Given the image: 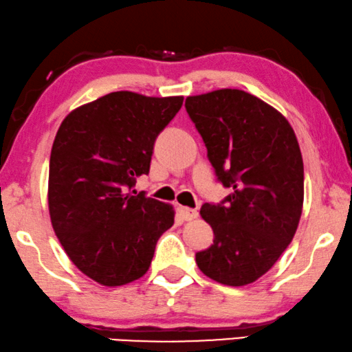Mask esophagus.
Wrapping results in <instances>:
<instances>
[{"label": "esophagus", "mask_w": 352, "mask_h": 352, "mask_svg": "<svg viewBox=\"0 0 352 352\" xmlns=\"http://www.w3.org/2000/svg\"><path fill=\"white\" fill-rule=\"evenodd\" d=\"M178 214H180V217L185 221H191V220H195V219H197V210H195V209H190V207H180V209H178Z\"/></svg>", "instance_id": "esophagus-1"}]
</instances>
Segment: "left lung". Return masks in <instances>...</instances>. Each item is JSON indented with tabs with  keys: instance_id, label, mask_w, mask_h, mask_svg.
Listing matches in <instances>:
<instances>
[{
	"instance_id": "1",
	"label": "left lung",
	"mask_w": 352,
	"mask_h": 352,
	"mask_svg": "<svg viewBox=\"0 0 352 352\" xmlns=\"http://www.w3.org/2000/svg\"><path fill=\"white\" fill-rule=\"evenodd\" d=\"M186 111L215 174L231 192L201 215L214 244L196 263L220 284L241 287L273 268L294 239L305 196L303 157L289 121L239 89L186 97Z\"/></svg>"
}]
</instances>
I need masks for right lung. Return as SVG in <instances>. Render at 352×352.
<instances>
[{
    "mask_svg": "<svg viewBox=\"0 0 352 352\" xmlns=\"http://www.w3.org/2000/svg\"><path fill=\"white\" fill-rule=\"evenodd\" d=\"M182 105L183 97L111 92L58 127L49 161L52 228L68 258L98 284L140 279L174 225L172 206L131 190L150 172L156 137Z\"/></svg>",
    "mask_w": 352,
    "mask_h": 352,
    "instance_id": "obj_1",
    "label": "right lung"
}]
</instances>
